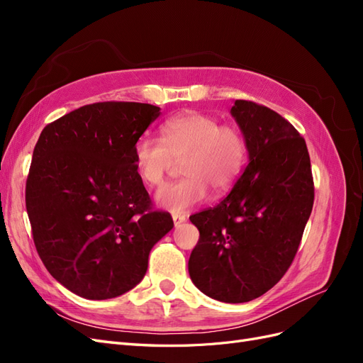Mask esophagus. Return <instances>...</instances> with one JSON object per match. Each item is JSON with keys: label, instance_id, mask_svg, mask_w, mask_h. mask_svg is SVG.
<instances>
[{"label": "esophagus", "instance_id": "obj_1", "mask_svg": "<svg viewBox=\"0 0 363 363\" xmlns=\"http://www.w3.org/2000/svg\"><path fill=\"white\" fill-rule=\"evenodd\" d=\"M172 221H174L175 227H179L180 224H183L186 221V216L182 213H172Z\"/></svg>", "mask_w": 363, "mask_h": 363}]
</instances>
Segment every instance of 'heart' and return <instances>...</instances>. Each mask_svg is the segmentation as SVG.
Segmentation results:
<instances>
[{
  "label": "heart",
  "mask_w": 363,
  "mask_h": 363,
  "mask_svg": "<svg viewBox=\"0 0 363 363\" xmlns=\"http://www.w3.org/2000/svg\"><path fill=\"white\" fill-rule=\"evenodd\" d=\"M247 140L242 130L200 112L169 118L162 127V139L140 136L133 147L139 179L159 188L174 167L183 160L182 180L169 183L157 194V203L171 212H186L203 203L211 188L223 194L239 179L247 162Z\"/></svg>",
  "instance_id": "heart-1"
}]
</instances>
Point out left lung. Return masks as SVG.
Masks as SVG:
<instances>
[{"label":"left lung","mask_w":363,"mask_h":363,"mask_svg":"<svg viewBox=\"0 0 363 363\" xmlns=\"http://www.w3.org/2000/svg\"><path fill=\"white\" fill-rule=\"evenodd\" d=\"M230 112L245 136L250 160L221 203L189 216L200 239L188 267L207 296L247 303L289 269L315 188L306 140L289 121L245 100H236Z\"/></svg>","instance_id":"1"}]
</instances>
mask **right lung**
<instances>
[{
    "label": "right lung",
    "mask_w": 363,
    "mask_h": 363,
    "mask_svg": "<svg viewBox=\"0 0 363 363\" xmlns=\"http://www.w3.org/2000/svg\"><path fill=\"white\" fill-rule=\"evenodd\" d=\"M160 107L87 104L42 130L26 206L38 255L51 276L87 300L115 298L144 279L151 248L174 227L152 208L133 147Z\"/></svg>",
    "instance_id": "right-lung-1"
}]
</instances>
